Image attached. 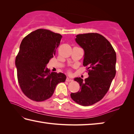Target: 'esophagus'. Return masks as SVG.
Masks as SVG:
<instances>
[{"mask_svg":"<svg viewBox=\"0 0 134 134\" xmlns=\"http://www.w3.org/2000/svg\"><path fill=\"white\" fill-rule=\"evenodd\" d=\"M66 81L67 82H72V81H73V80H72V79L69 78H66Z\"/></svg>","mask_w":134,"mask_h":134,"instance_id":"1","label":"esophagus"}]
</instances>
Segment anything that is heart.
<instances>
[{
	"label": "heart",
	"instance_id": "obj_1",
	"mask_svg": "<svg viewBox=\"0 0 134 134\" xmlns=\"http://www.w3.org/2000/svg\"><path fill=\"white\" fill-rule=\"evenodd\" d=\"M68 72H69V71H68Z\"/></svg>",
	"mask_w": 134,
	"mask_h": 134
}]
</instances>
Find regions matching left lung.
<instances>
[{
	"label": "left lung",
	"instance_id": "8db88e82",
	"mask_svg": "<svg viewBox=\"0 0 134 134\" xmlns=\"http://www.w3.org/2000/svg\"><path fill=\"white\" fill-rule=\"evenodd\" d=\"M76 42L85 51L83 65L89 77L76 78L80 91L71 93L75 102L90 106L101 100L109 90L116 74V55L110 42L97 33L76 35Z\"/></svg>",
	"mask_w": 134,
	"mask_h": 134
}]
</instances>
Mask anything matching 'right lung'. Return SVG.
Returning <instances> with one entry per match:
<instances>
[{
	"label": "right lung",
	"instance_id": "right-lung-1",
	"mask_svg": "<svg viewBox=\"0 0 134 134\" xmlns=\"http://www.w3.org/2000/svg\"><path fill=\"white\" fill-rule=\"evenodd\" d=\"M62 36L39 29L23 39L16 57L17 76L23 93L30 99L41 102L52 96L56 85L64 82L63 73L51 72L47 63L55 55Z\"/></svg>",
	"mask_w": 134,
	"mask_h": 134
}]
</instances>
